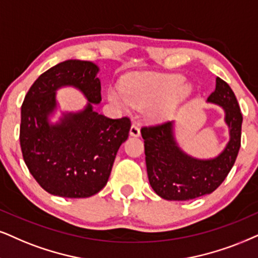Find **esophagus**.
I'll return each instance as SVG.
<instances>
[{"instance_id": "esophagus-1", "label": "esophagus", "mask_w": 258, "mask_h": 258, "mask_svg": "<svg viewBox=\"0 0 258 258\" xmlns=\"http://www.w3.org/2000/svg\"><path fill=\"white\" fill-rule=\"evenodd\" d=\"M130 135H131L132 137H139L140 136V128H139L138 123H137V122L132 123L131 130H130Z\"/></svg>"}]
</instances>
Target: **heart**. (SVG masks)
<instances>
[{
  "label": "heart",
  "instance_id": "1",
  "mask_svg": "<svg viewBox=\"0 0 258 258\" xmlns=\"http://www.w3.org/2000/svg\"><path fill=\"white\" fill-rule=\"evenodd\" d=\"M180 75L135 78L123 88H110L108 100L120 107H148L166 99L153 110L157 118H167L180 107L191 93L189 84L182 83Z\"/></svg>",
  "mask_w": 258,
  "mask_h": 258
}]
</instances>
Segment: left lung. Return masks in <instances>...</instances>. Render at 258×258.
Listing matches in <instances>:
<instances>
[{
    "mask_svg": "<svg viewBox=\"0 0 258 258\" xmlns=\"http://www.w3.org/2000/svg\"><path fill=\"white\" fill-rule=\"evenodd\" d=\"M208 102L225 110L230 128V142L214 159L189 157L176 144L172 121L142 127L149 182L153 190L165 200L185 201L213 193L232 169L240 148L243 115L231 87L217 77L216 90Z\"/></svg>",
    "mask_w": 258,
    "mask_h": 258,
    "instance_id": "8db88e82",
    "label": "left lung"
}]
</instances>
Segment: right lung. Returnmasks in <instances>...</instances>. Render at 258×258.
Returning a JSON list of instances; mask_svg holds the SVG:
<instances>
[{
    "mask_svg": "<svg viewBox=\"0 0 258 258\" xmlns=\"http://www.w3.org/2000/svg\"><path fill=\"white\" fill-rule=\"evenodd\" d=\"M99 68L70 59L45 71L21 106L20 146L29 172L42 189L61 198H89L107 184L116 152L128 138V116L110 119L93 110L101 101ZM80 89L90 101L80 113L66 114L57 125L48 115L55 108V90Z\"/></svg>",
    "mask_w": 258,
    "mask_h": 258,
    "instance_id": "obj_1",
    "label": "right lung"
}]
</instances>
